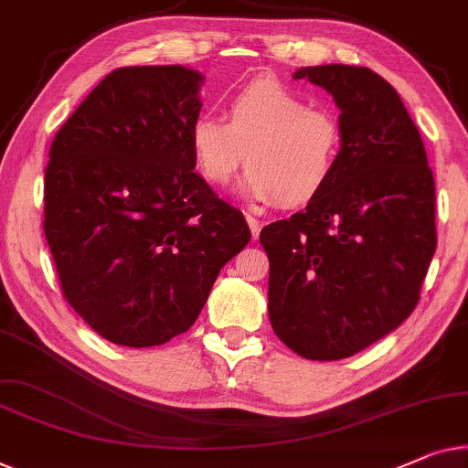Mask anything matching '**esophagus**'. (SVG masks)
I'll use <instances>...</instances> for the list:
<instances>
[{
    "label": "esophagus",
    "mask_w": 468,
    "mask_h": 468,
    "mask_svg": "<svg viewBox=\"0 0 468 468\" xmlns=\"http://www.w3.org/2000/svg\"><path fill=\"white\" fill-rule=\"evenodd\" d=\"M247 223H249V228H250V234H253V240H257L260 239V229H261V223L257 221L253 215H247Z\"/></svg>",
    "instance_id": "1"
}]
</instances>
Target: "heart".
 Segmentation results:
<instances>
[{
	"mask_svg": "<svg viewBox=\"0 0 468 468\" xmlns=\"http://www.w3.org/2000/svg\"><path fill=\"white\" fill-rule=\"evenodd\" d=\"M226 119L202 113L189 128L196 166L211 184H226L247 160L239 184L245 198H279L284 207H297L334 177L342 150L340 122L279 80L257 78L229 94Z\"/></svg>",
	"mask_w": 468,
	"mask_h": 468,
	"instance_id": "heart-1",
	"label": "heart"
}]
</instances>
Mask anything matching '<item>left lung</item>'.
<instances>
[{
	"label": "left lung",
	"mask_w": 468,
	"mask_h": 468,
	"mask_svg": "<svg viewBox=\"0 0 468 468\" xmlns=\"http://www.w3.org/2000/svg\"><path fill=\"white\" fill-rule=\"evenodd\" d=\"M340 110L334 177L303 211L270 223L268 316L303 358L337 361L416 308L437 249L435 179L401 97L367 67H302Z\"/></svg>",
	"instance_id": "8db88e82"
}]
</instances>
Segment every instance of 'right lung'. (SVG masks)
Returning <instances> with one entry per match:
<instances>
[{
	"label": "right lung",
	"instance_id": "1",
	"mask_svg": "<svg viewBox=\"0 0 468 468\" xmlns=\"http://www.w3.org/2000/svg\"><path fill=\"white\" fill-rule=\"evenodd\" d=\"M202 82L184 65L112 71L50 145L44 234L60 287L120 346H160L192 327L250 240L245 215L194 171Z\"/></svg>",
	"mask_w": 468,
	"mask_h": 468
}]
</instances>
